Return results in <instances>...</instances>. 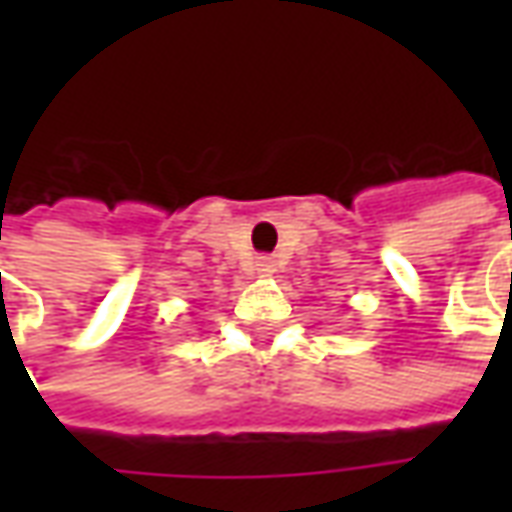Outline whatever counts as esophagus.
Wrapping results in <instances>:
<instances>
[{
	"label": "esophagus",
	"instance_id": "esophagus-1",
	"mask_svg": "<svg viewBox=\"0 0 512 512\" xmlns=\"http://www.w3.org/2000/svg\"><path fill=\"white\" fill-rule=\"evenodd\" d=\"M255 271L257 277H271V274L277 271V260H274V257H257Z\"/></svg>",
	"mask_w": 512,
	"mask_h": 512
}]
</instances>
